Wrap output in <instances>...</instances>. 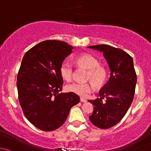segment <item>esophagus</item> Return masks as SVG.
<instances>
[{
    "mask_svg": "<svg viewBox=\"0 0 151 151\" xmlns=\"http://www.w3.org/2000/svg\"><path fill=\"white\" fill-rule=\"evenodd\" d=\"M80 101L81 102H86V99H84V98H82V97H81L80 98Z\"/></svg>",
    "mask_w": 151,
    "mask_h": 151,
    "instance_id": "1",
    "label": "esophagus"
}]
</instances>
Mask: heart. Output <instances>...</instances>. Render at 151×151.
<instances>
[{
	"label": "heart",
	"mask_w": 151,
	"mask_h": 151,
	"mask_svg": "<svg viewBox=\"0 0 151 151\" xmlns=\"http://www.w3.org/2000/svg\"><path fill=\"white\" fill-rule=\"evenodd\" d=\"M78 66L85 68L88 70L87 80L91 81L96 86L104 84L107 78V70L104 67L99 65V61L89 54H84L76 59ZM60 75L67 81H70L73 76V66L69 60H65L62 63L60 68ZM68 92H72L81 97H87L94 90L92 83H73L65 86Z\"/></svg>",
	"instance_id": "obj_1"
}]
</instances>
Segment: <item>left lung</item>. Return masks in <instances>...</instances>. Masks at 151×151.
Returning <instances> with one entry per match:
<instances>
[{
  "mask_svg": "<svg viewBox=\"0 0 151 151\" xmlns=\"http://www.w3.org/2000/svg\"><path fill=\"white\" fill-rule=\"evenodd\" d=\"M88 48L103 53L110 68L109 80L99 90L100 98L88 100L94 106L91 122L98 128L108 129L122 120L132 102L137 83L133 59L122 49L108 45ZM105 97L106 101L102 103Z\"/></svg>",
  "mask_w": 151,
  "mask_h": 151,
  "instance_id": "left-lung-1",
  "label": "left lung"
}]
</instances>
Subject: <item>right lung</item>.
I'll return each mask as SVG.
<instances>
[{"label":"right lung","mask_w":151,"mask_h":151,"mask_svg":"<svg viewBox=\"0 0 151 151\" xmlns=\"http://www.w3.org/2000/svg\"><path fill=\"white\" fill-rule=\"evenodd\" d=\"M73 49L65 42L48 40L31 48L22 61L17 82L20 105L26 119L43 131L61 127L80 101L74 93H60V65Z\"/></svg>","instance_id":"obj_1"}]
</instances>
